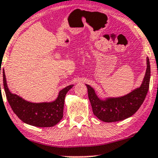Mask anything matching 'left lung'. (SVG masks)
<instances>
[{
	"instance_id": "obj_1",
	"label": "left lung",
	"mask_w": 158,
	"mask_h": 158,
	"mask_svg": "<svg viewBox=\"0 0 158 158\" xmlns=\"http://www.w3.org/2000/svg\"><path fill=\"white\" fill-rule=\"evenodd\" d=\"M147 64L146 73L141 87L121 98H110L106 101L101 100L97 97L94 89L87 85L88 98L94 115L105 122L122 121L133 115L142 106L149 89L150 65L148 58Z\"/></svg>"
}]
</instances>
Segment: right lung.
<instances>
[{"label": "right lung", "instance_id": "obj_1", "mask_svg": "<svg viewBox=\"0 0 158 158\" xmlns=\"http://www.w3.org/2000/svg\"><path fill=\"white\" fill-rule=\"evenodd\" d=\"M3 77V87L8 103L14 113L23 122L35 127H51L57 124L62 119L65 97L73 85H69L60 90L58 98L54 102L32 103L9 91L6 84L4 69Z\"/></svg>", "mask_w": 158, "mask_h": 158}]
</instances>
